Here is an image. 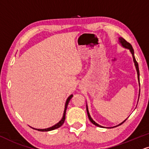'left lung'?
<instances>
[{"label": "left lung", "mask_w": 149, "mask_h": 149, "mask_svg": "<svg viewBox=\"0 0 149 149\" xmlns=\"http://www.w3.org/2000/svg\"><path fill=\"white\" fill-rule=\"evenodd\" d=\"M119 43H121V45H122L123 47H125V48L128 49H129V50H130V52H131L132 56H133L134 63H135V68H136V70H137V78H138V81H139V66H138V63H137L136 59H135V56H134V50H133V47H132V45H131V44L128 43V42L126 41V40L124 39V38H123L122 37H119ZM139 92H140V90H139ZM86 110H87V114H88V118H89V119H90V121H91V122L92 123H93V124H94V125L98 126V127H103V126H100V124H97V123L95 122V121L93 120V119H92V117H91V115H90V113H89L88 109V106H87V105H86ZM126 120V119H125V120L124 121V122H122V123H121V124H119V125H117V126H119V125H121V124H122L123 123L125 122ZM116 126H114V127H116ZM114 127H113V128H114Z\"/></svg>", "instance_id": "obj_1"}]
</instances>
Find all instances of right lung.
Wrapping results in <instances>:
<instances>
[{"mask_svg": "<svg viewBox=\"0 0 149 149\" xmlns=\"http://www.w3.org/2000/svg\"><path fill=\"white\" fill-rule=\"evenodd\" d=\"M73 97L72 95H70L68 97V98L67 99V100H66V102H65V109H64V112H63V117H62V119H61V121H59L57 124H56L55 125L52 126V127H49V128H44V129H37V128H32L33 129H35V130H37L38 131H52V130H54V129H56V128H59L60 126H61L63 125V124L64 123V121H65V113H66V109H67V107H68V103L70 102V100H71L72 97Z\"/></svg>", "mask_w": 149, "mask_h": 149, "instance_id": "add662e5", "label": "right lung"}]
</instances>
